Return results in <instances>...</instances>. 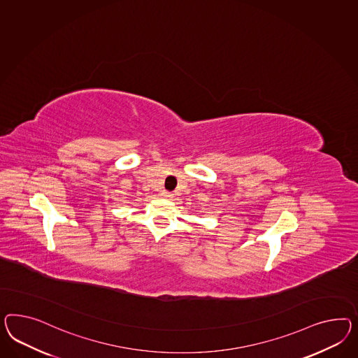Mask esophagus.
I'll return each mask as SVG.
<instances>
[{
	"label": "esophagus",
	"instance_id": "esophagus-1",
	"mask_svg": "<svg viewBox=\"0 0 358 358\" xmlns=\"http://www.w3.org/2000/svg\"><path fill=\"white\" fill-rule=\"evenodd\" d=\"M162 196H163V198H172V196H173V194L171 193V192H163V193H162Z\"/></svg>",
	"mask_w": 358,
	"mask_h": 358
}]
</instances>
